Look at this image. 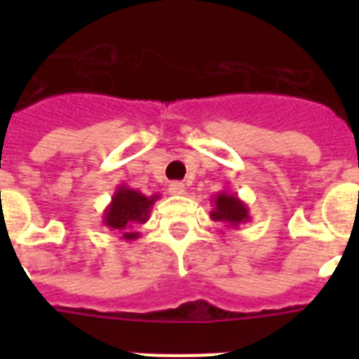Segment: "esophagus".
Instances as JSON below:
<instances>
[{
  "label": "esophagus",
  "mask_w": 359,
  "mask_h": 359,
  "mask_svg": "<svg viewBox=\"0 0 359 359\" xmlns=\"http://www.w3.org/2000/svg\"><path fill=\"white\" fill-rule=\"evenodd\" d=\"M169 192L172 196H182L185 194V185L182 182H172L169 185Z\"/></svg>",
  "instance_id": "34e87169"
}]
</instances>
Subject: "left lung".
I'll return each mask as SVG.
<instances>
[{"instance_id":"obj_1","label":"left lung","mask_w":359,"mask_h":359,"mask_svg":"<svg viewBox=\"0 0 359 359\" xmlns=\"http://www.w3.org/2000/svg\"><path fill=\"white\" fill-rule=\"evenodd\" d=\"M212 203H214V208L210 212L212 221L224 223L230 228H237L239 224L250 221L248 207L237 194H231L228 190H221L214 196Z\"/></svg>"}]
</instances>
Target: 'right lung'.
<instances>
[{"label": "right lung", "instance_id": "obj_1", "mask_svg": "<svg viewBox=\"0 0 359 359\" xmlns=\"http://www.w3.org/2000/svg\"><path fill=\"white\" fill-rule=\"evenodd\" d=\"M158 199L160 194L145 196L128 185H118L102 214L104 226L118 231L123 241L138 239L140 231H136L135 226L147 223L152 205Z\"/></svg>", "mask_w": 359, "mask_h": 359}]
</instances>
